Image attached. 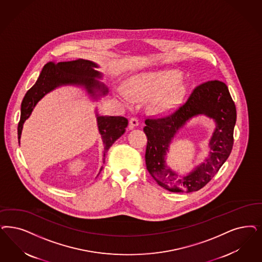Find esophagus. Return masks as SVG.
Wrapping results in <instances>:
<instances>
[{"instance_id": "34e87169", "label": "esophagus", "mask_w": 262, "mask_h": 262, "mask_svg": "<svg viewBox=\"0 0 262 262\" xmlns=\"http://www.w3.org/2000/svg\"><path fill=\"white\" fill-rule=\"evenodd\" d=\"M139 122H138V119L136 117H132L129 119V128H134L135 126H138Z\"/></svg>"}]
</instances>
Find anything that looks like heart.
<instances>
[{
  "instance_id": "b5f03b06",
  "label": "heart",
  "mask_w": 262,
  "mask_h": 262,
  "mask_svg": "<svg viewBox=\"0 0 262 262\" xmlns=\"http://www.w3.org/2000/svg\"><path fill=\"white\" fill-rule=\"evenodd\" d=\"M125 90L119 89L121 99L130 104L133 99L150 101V109L157 115H166L174 111L184 99L187 85L178 71L141 73L130 77Z\"/></svg>"
}]
</instances>
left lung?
Here are the masks:
<instances>
[{
  "label": "left lung",
  "instance_id": "left-lung-1",
  "mask_svg": "<svg viewBox=\"0 0 262 262\" xmlns=\"http://www.w3.org/2000/svg\"><path fill=\"white\" fill-rule=\"evenodd\" d=\"M202 114L214 118L217 124L209 143L211 152L204 163L180 178L166 166L164 157L180 127L191 117ZM235 123L236 107L226 84L219 80L200 84L187 101L171 114L145 120V162L148 171L159 186L172 192H191L202 189L231 153Z\"/></svg>",
  "mask_w": 262,
  "mask_h": 262
}]
</instances>
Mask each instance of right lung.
I'll return each instance as SVG.
<instances>
[{
    "label": "right lung",
    "instance_id": "right-lung-1",
    "mask_svg": "<svg viewBox=\"0 0 262 262\" xmlns=\"http://www.w3.org/2000/svg\"><path fill=\"white\" fill-rule=\"evenodd\" d=\"M98 66L88 60L77 59L70 62H49L43 67L36 84L28 90L21 103V116L18 123V140L20 142L21 133L24 122L30 117L37 101L46 96L50 91L62 85H80L93 97L106 95L108 90L95 77H100V73L95 70ZM99 134L103 140L104 157L109 148L123 136L126 126L127 119L122 116H99L97 114ZM102 168H100L101 171Z\"/></svg>",
    "mask_w": 262,
    "mask_h": 262
}]
</instances>
